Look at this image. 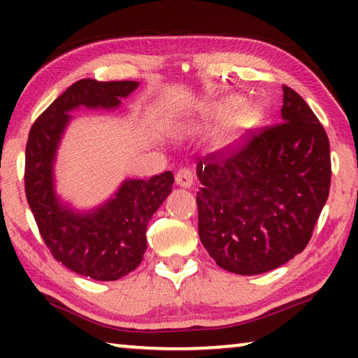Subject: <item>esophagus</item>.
Instances as JSON below:
<instances>
[{
    "label": "esophagus",
    "mask_w": 358,
    "mask_h": 358,
    "mask_svg": "<svg viewBox=\"0 0 358 358\" xmlns=\"http://www.w3.org/2000/svg\"><path fill=\"white\" fill-rule=\"evenodd\" d=\"M175 181L181 187H191L194 183V173L189 169H180V171L175 173Z\"/></svg>",
    "instance_id": "1"
}]
</instances>
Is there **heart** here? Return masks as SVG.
I'll return each instance as SVG.
<instances>
[{"label": "heart", "mask_w": 358, "mask_h": 358, "mask_svg": "<svg viewBox=\"0 0 358 358\" xmlns=\"http://www.w3.org/2000/svg\"><path fill=\"white\" fill-rule=\"evenodd\" d=\"M260 117V112L257 107L250 106V107H245L243 110H241L237 117L234 118V124L235 126H250L254 124Z\"/></svg>", "instance_id": "obj_1"}]
</instances>
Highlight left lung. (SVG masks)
I'll return each mask as SVG.
<instances>
[{
    "label": "left lung",
    "instance_id": "8db88e82",
    "mask_svg": "<svg viewBox=\"0 0 358 358\" xmlns=\"http://www.w3.org/2000/svg\"><path fill=\"white\" fill-rule=\"evenodd\" d=\"M281 115V123L252 131L197 164L199 237L232 273H265L300 254L329 199L324 126L286 85Z\"/></svg>",
    "mask_w": 358,
    "mask_h": 358
}]
</instances>
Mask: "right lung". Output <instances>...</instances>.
<instances>
[{"label": "right lung", "instance_id": "add662e5", "mask_svg": "<svg viewBox=\"0 0 358 358\" xmlns=\"http://www.w3.org/2000/svg\"><path fill=\"white\" fill-rule=\"evenodd\" d=\"M138 87L137 82H98L82 78L42 112L28 134L25 194L39 234L52 256L76 273L115 281L131 273L147 250V226L172 191L173 175L128 180L112 201L90 215H76L53 192V157L68 112L78 106L113 108Z\"/></svg>", "mask_w": 358, "mask_h": 358}]
</instances>
